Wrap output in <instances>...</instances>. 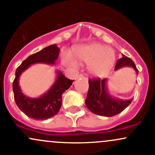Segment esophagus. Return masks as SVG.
Wrapping results in <instances>:
<instances>
[{
  "label": "esophagus",
  "instance_id": "34e87169",
  "mask_svg": "<svg viewBox=\"0 0 155 155\" xmlns=\"http://www.w3.org/2000/svg\"><path fill=\"white\" fill-rule=\"evenodd\" d=\"M79 78H86V79H87V74H81L79 75Z\"/></svg>",
  "mask_w": 155,
  "mask_h": 155
}]
</instances>
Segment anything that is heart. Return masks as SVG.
<instances>
[{
	"label": "heart",
	"instance_id": "obj_1",
	"mask_svg": "<svg viewBox=\"0 0 155 155\" xmlns=\"http://www.w3.org/2000/svg\"><path fill=\"white\" fill-rule=\"evenodd\" d=\"M74 57L78 61L89 63L90 72L97 76L107 74L116 61L114 51L99 43H92L76 47L74 49ZM63 63L72 68L78 66L77 62L70 55L63 57Z\"/></svg>",
	"mask_w": 155,
	"mask_h": 155
}]
</instances>
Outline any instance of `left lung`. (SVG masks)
I'll return each instance as SVG.
<instances>
[{
    "label": "left lung",
    "instance_id": "left-lung-1",
    "mask_svg": "<svg viewBox=\"0 0 155 155\" xmlns=\"http://www.w3.org/2000/svg\"><path fill=\"white\" fill-rule=\"evenodd\" d=\"M124 67H132L138 74V69L130 58L122 54V58L117 60L114 70ZM107 79L100 78L89 79V90L85 104L90 111L95 114L104 117H113L125 109L132 102L130 100H120L111 97L106 87Z\"/></svg>",
    "mask_w": 155,
    "mask_h": 155
}]
</instances>
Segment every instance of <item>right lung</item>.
Segmentation results:
<instances>
[{"mask_svg": "<svg viewBox=\"0 0 155 155\" xmlns=\"http://www.w3.org/2000/svg\"><path fill=\"white\" fill-rule=\"evenodd\" d=\"M60 49L56 44L45 47L38 52L30 55L17 68L13 81V92L16 104L25 114L33 120H44L58 114L62 105V95L72 85L74 80H70L58 71V77L48 91L36 98L27 97L19 85V79L23 71L35 63L54 65L58 59Z\"/></svg>", "mask_w": 155, "mask_h": 155, "instance_id": "right-lung-1", "label": "right lung"}]
</instances>
